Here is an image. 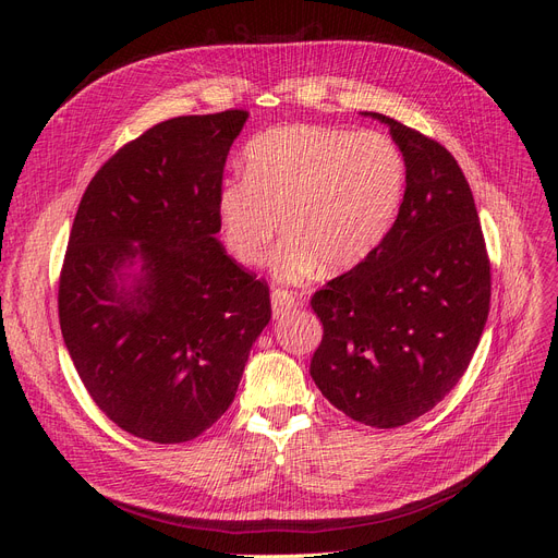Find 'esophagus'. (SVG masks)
Instances as JSON below:
<instances>
[{"instance_id": "esophagus-1", "label": "esophagus", "mask_w": 558, "mask_h": 558, "mask_svg": "<svg viewBox=\"0 0 558 558\" xmlns=\"http://www.w3.org/2000/svg\"><path fill=\"white\" fill-rule=\"evenodd\" d=\"M295 305H298V298L291 291H283V289L272 291V314H275V318L289 314Z\"/></svg>"}]
</instances>
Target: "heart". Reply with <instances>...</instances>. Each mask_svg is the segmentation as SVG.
Wrapping results in <instances>:
<instances>
[{
    "instance_id": "heart-1",
    "label": "heart",
    "mask_w": 558,
    "mask_h": 558,
    "mask_svg": "<svg viewBox=\"0 0 558 558\" xmlns=\"http://www.w3.org/2000/svg\"><path fill=\"white\" fill-rule=\"evenodd\" d=\"M244 177L216 191V221L242 265H263L277 232H289L272 258L281 281L356 267L391 230L408 167L391 137L375 130L279 125L253 137Z\"/></svg>"
}]
</instances>
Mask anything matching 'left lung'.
<instances>
[{"label": "left lung", "instance_id": "obj_1", "mask_svg": "<svg viewBox=\"0 0 558 558\" xmlns=\"http://www.w3.org/2000/svg\"><path fill=\"white\" fill-rule=\"evenodd\" d=\"M408 167L384 242L312 298L324 324L312 379L375 428L430 412L459 384L486 326L492 267L475 199L449 150L381 113Z\"/></svg>", "mask_w": 558, "mask_h": 558}]
</instances>
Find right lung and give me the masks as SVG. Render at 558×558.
Masks as SVG:
<instances>
[{"label": "right lung", "mask_w": 558, "mask_h": 558, "mask_svg": "<svg viewBox=\"0 0 558 558\" xmlns=\"http://www.w3.org/2000/svg\"><path fill=\"white\" fill-rule=\"evenodd\" d=\"M246 111L179 116L105 162L78 205L60 275V328L118 428L193 440L238 393L272 318L267 283L216 240V191Z\"/></svg>", "instance_id": "add662e5"}]
</instances>
